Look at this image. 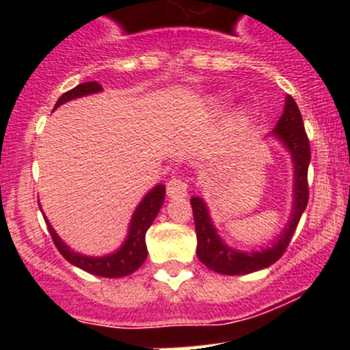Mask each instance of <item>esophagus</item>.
<instances>
[{"mask_svg":"<svg viewBox=\"0 0 350 350\" xmlns=\"http://www.w3.org/2000/svg\"><path fill=\"white\" fill-rule=\"evenodd\" d=\"M188 195V181L183 178H178V176H172L167 181V196L169 198H185Z\"/></svg>","mask_w":350,"mask_h":350,"instance_id":"esophagus-1","label":"esophagus"}]
</instances>
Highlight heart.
Returning a JSON list of instances; mask_svg holds the SVG:
<instances>
[{
  "instance_id": "1",
  "label": "heart",
  "mask_w": 350,
  "mask_h": 350,
  "mask_svg": "<svg viewBox=\"0 0 350 350\" xmlns=\"http://www.w3.org/2000/svg\"><path fill=\"white\" fill-rule=\"evenodd\" d=\"M243 120H245V115H243L242 111L235 113V115H234V123H235V125H242Z\"/></svg>"
}]
</instances>
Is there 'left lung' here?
<instances>
[{
    "label": "left lung",
    "mask_w": 350,
    "mask_h": 350,
    "mask_svg": "<svg viewBox=\"0 0 350 350\" xmlns=\"http://www.w3.org/2000/svg\"><path fill=\"white\" fill-rule=\"evenodd\" d=\"M267 137L280 140L281 146L291 155L293 162V206L291 217L284 225L283 232L273 243L260 250H237L227 245L215 228L206 203L200 196L191 198L193 217L196 227V256L208 269L227 276L256 273L273 266L284 254L286 247L295 234L298 221L308 204V165L310 142L303 125L301 113L291 96H286L284 109L276 126Z\"/></svg>",
    "instance_id": "obj_1"
}]
</instances>
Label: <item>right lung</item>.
Here are the masks:
<instances>
[{
  "label": "right lung",
  "instance_id": "obj_1",
  "mask_svg": "<svg viewBox=\"0 0 350 350\" xmlns=\"http://www.w3.org/2000/svg\"><path fill=\"white\" fill-rule=\"evenodd\" d=\"M103 88L96 81H90V83L77 84L74 90L67 91L62 94L61 98L55 103L54 109H57L61 105L67 103L70 100H76V98L90 96V94L101 93ZM165 198V186L164 185H155L146 196L142 198V201L139 203V206L135 208L132 215V220L129 224V232H126V239L123 241L122 245L116 250H113L111 254L107 256H84V254L76 252V250L70 249L67 243L55 234L54 227L51 225V221L45 218V224H47L49 232L52 235V241H54L55 247L59 249V252L64 256L66 260H69L72 266L79 267V269L86 271V273L94 274V276L101 278H123L129 276V274L135 273L140 266L144 264V260L147 259V245H146V234L149 230V227L152 225V221L157 217L159 210H161L162 203H164Z\"/></svg>",
  "mask_w": 350,
  "mask_h": 350
}]
</instances>
